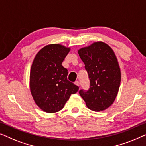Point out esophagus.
<instances>
[{"label":"esophagus","mask_w":146,"mask_h":146,"mask_svg":"<svg viewBox=\"0 0 146 146\" xmlns=\"http://www.w3.org/2000/svg\"><path fill=\"white\" fill-rule=\"evenodd\" d=\"M75 85H77V86H79V85H80V83H79V81H76L75 83Z\"/></svg>","instance_id":"1"}]
</instances>
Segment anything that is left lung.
Segmentation results:
<instances>
[{
	"label": "left lung",
	"instance_id": "left-lung-1",
	"mask_svg": "<svg viewBox=\"0 0 146 146\" xmlns=\"http://www.w3.org/2000/svg\"><path fill=\"white\" fill-rule=\"evenodd\" d=\"M90 81L88 90L79 93L91 110H104L113 103L120 87L121 75L113 50L103 42H95L78 51Z\"/></svg>",
	"mask_w": 146,
	"mask_h": 146
}]
</instances>
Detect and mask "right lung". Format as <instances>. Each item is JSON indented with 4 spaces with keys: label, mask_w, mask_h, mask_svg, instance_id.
I'll use <instances>...</instances> for the list:
<instances>
[{
    "label": "right lung",
    "mask_w": 146,
    "mask_h": 146,
    "mask_svg": "<svg viewBox=\"0 0 146 146\" xmlns=\"http://www.w3.org/2000/svg\"><path fill=\"white\" fill-rule=\"evenodd\" d=\"M69 48L49 45L35 57L30 75V91L37 105L44 112L61 110L79 87L67 79L68 71L62 64Z\"/></svg>",
    "instance_id": "obj_1"
}]
</instances>
